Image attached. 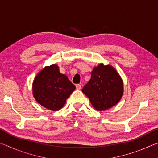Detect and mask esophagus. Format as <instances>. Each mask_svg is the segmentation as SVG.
I'll list each match as a JSON object with an SVG mask.
<instances>
[{
  "instance_id": "1",
  "label": "esophagus",
  "mask_w": 158,
  "mask_h": 158,
  "mask_svg": "<svg viewBox=\"0 0 158 158\" xmlns=\"http://www.w3.org/2000/svg\"><path fill=\"white\" fill-rule=\"evenodd\" d=\"M76 88H77V90H80V89H81V85H80V84H77L76 85Z\"/></svg>"
}]
</instances>
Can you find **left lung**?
<instances>
[{"mask_svg":"<svg viewBox=\"0 0 158 158\" xmlns=\"http://www.w3.org/2000/svg\"><path fill=\"white\" fill-rule=\"evenodd\" d=\"M82 92L96 110L104 111L116 105L123 94V83L116 69L100 63L91 72V78Z\"/></svg>","mask_w":158,"mask_h":158,"instance_id":"obj_1","label":"left lung"}]
</instances>
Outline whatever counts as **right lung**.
Returning a JSON list of instances; mask_svg holds the SVG:
<instances>
[{
	"label": "right lung",
	"instance_id": "1",
	"mask_svg": "<svg viewBox=\"0 0 158 158\" xmlns=\"http://www.w3.org/2000/svg\"><path fill=\"white\" fill-rule=\"evenodd\" d=\"M76 87L68 77L61 74L57 65L45 67L35 77L33 95L40 105L52 111H58L66 102Z\"/></svg>",
	"mask_w": 158,
	"mask_h": 158
}]
</instances>
